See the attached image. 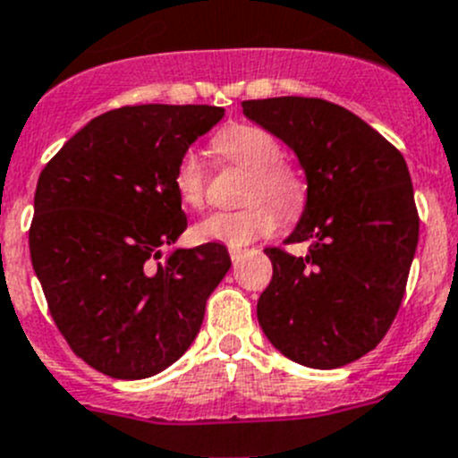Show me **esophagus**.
Returning <instances> with one entry per match:
<instances>
[{"instance_id":"obj_1","label":"esophagus","mask_w":458,"mask_h":458,"mask_svg":"<svg viewBox=\"0 0 458 458\" xmlns=\"http://www.w3.org/2000/svg\"><path fill=\"white\" fill-rule=\"evenodd\" d=\"M243 252H246V250H243V248H230V259H233L234 264H237V261L242 259Z\"/></svg>"}]
</instances>
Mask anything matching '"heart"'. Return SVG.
<instances>
[{
	"label": "heart",
	"instance_id": "b5f03b06",
	"mask_svg": "<svg viewBox=\"0 0 458 458\" xmlns=\"http://www.w3.org/2000/svg\"><path fill=\"white\" fill-rule=\"evenodd\" d=\"M219 157L250 172L246 199L252 201L237 212H215L199 221L194 234L201 242L242 248L275 233L279 213L295 215L304 201V181L300 172L282 161V145L268 130L257 125H233L212 140ZM208 172L197 152L183 154L174 172V188L181 201L201 208L206 201Z\"/></svg>",
	"mask_w": 458,
	"mask_h": 458
}]
</instances>
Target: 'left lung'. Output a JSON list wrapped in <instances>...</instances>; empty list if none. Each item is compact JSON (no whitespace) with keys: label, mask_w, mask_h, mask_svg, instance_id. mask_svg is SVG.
<instances>
[{"label":"left lung","mask_w":458,"mask_h":458,"mask_svg":"<svg viewBox=\"0 0 458 458\" xmlns=\"http://www.w3.org/2000/svg\"><path fill=\"white\" fill-rule=\"evenodd\" d=\"M243 116L295 152L306 206L288 243L266 248L273 279L257 319L277 352L310 369L358 360L392 327L419 243L403 154L349 109L319 98L243 100Z\"/></svg>","instance_id":"obj_1"}]
</instances>
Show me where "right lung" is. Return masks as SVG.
Masks as SVG:
<instances>
[{
	"label": "right lung",
	"mask_w": 458,
	"mask_h": 458,
	"mask_svg": "<svg viewBox=\"0 0 458 458\" xmlns=\"http://www.w3.org/2000/svg\"><path fill=\"white\" fill-rule=\"evenodd\" d=\"M224 106L136 105L89 121L35 190L30 261L55 327L100 374L140 380L190 349L228 248L170 246L188 228L174 172Z\"/></svg>",
	"instance_id": "right-lung-1"
}]
</instances>
